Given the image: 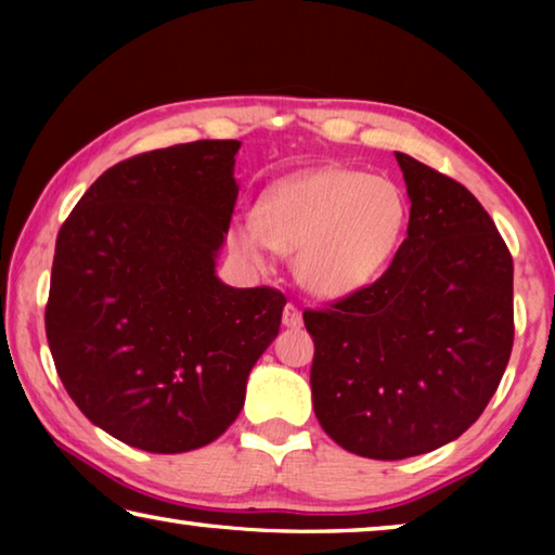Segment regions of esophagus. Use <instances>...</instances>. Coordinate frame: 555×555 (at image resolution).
I'll use <instances>...</instances> for the list:
<instances>
[{"instance_id": "esophagus-1", "label": "esophagus", "mask_w": 555, "mask_h": 555, "mask_svg": "<svg viewBox=\"0 0 555 555\" xmlns=\"http://www.w3.org/2000/svg\"><path fill=\"white\" fill-rule=\"evenodd\" d=\"M281 321H284L286 327H300V325H304V315H300V311L294 304H286L284 318H281Z\"/></svg>"}]
</instances>
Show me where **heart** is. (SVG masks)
<instances>
[{
    "instance_id": "1",
    "label": "heart",
    "mask_w": 555,
    "mask_h": 555,
    "mask_svg": "<svg viewBox=\"0 0 555 555\" xmlns=\"http://www.w3.org/2000/svg\"><path fill=\"white\" fill-rule=\"evenodd\" d=\"M409 220L401 188L354 168H308L267 188L232 244L261 264L267 249L296 255L308 294L337 300L374 284L397 255Z\"/></svg>"
}]
</instances>
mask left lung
<instances>
[{
  "label": "left lung",
  "instance_id": "8db88e82",
  "mask_svg": "<svg viewBox=\"0 0 555 555\" xmlns=\"http://www.w3.org/2000/svg\"><path fill=\"white\" fill-rule=\"evenodd\" d=\"M411 201L406 240L384 274L306 311L318 424L337 446L403 460L480 418L514 343V264L465 185L397 152Z\"/></svg>",
  "mask_w": 555,
  "mask_h": 555
}]
</instances>
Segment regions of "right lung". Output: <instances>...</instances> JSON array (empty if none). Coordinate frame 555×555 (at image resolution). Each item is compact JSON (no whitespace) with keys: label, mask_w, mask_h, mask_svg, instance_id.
Wrapping results in <instances>:
<instances>
[{"label":"right lung","mask_w":555,"mask_h":555,"mask_svg":"<svg viewBox=\"0 0 555 555\" xmlns=\"http://www.w3.org/2000/svg\"><path fill=\"white\" fill-rule=\"evenodd\" d=\"M242 142L156 149L107 168L55 240L46 337L86 416L121 443L185 453L244 406L286 298L215 274Z\"/></svg>","instance_id":"obj_1"}]
</instances>
